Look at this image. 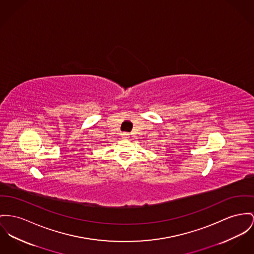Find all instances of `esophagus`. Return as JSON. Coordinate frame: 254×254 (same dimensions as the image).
Masks as SVG:
<instances>
[{
    "label": "esophagus",
    "mask_w": 254,
    "mask_h": 254,
    "mask_svg": "<svg viewBox=\"0 0 254 254\" xmlns=\"http://www.w3.org/2000/svg\"><path fill=\"white\" fill-rule=\"evenodd\" d=\"M121 136H122V138H129V134L128 133H122L121 134Z\"/></svg>",
    "instance_id": "obj_1"
}]
</instances>
